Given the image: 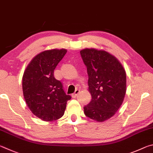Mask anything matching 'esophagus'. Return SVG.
Returning <instances> with one entry per match:
<instances>
[{"instance_id": "esophagus-1", "label": "esophagus", "mask_w": 153, "mask_h": 153, "mask_svg": "<svg viewBox=\"0 0 153 153\" xmlns=\"http://www.w3.org/2000/svg\"><path fill=\"white\" fill-rule=\"evenodd\" d=\"M79 92H80V90H79V89H76V90H75L74 93H73V94H72V97H76V96L78 95Z\"/></svg>"}]
</instances>
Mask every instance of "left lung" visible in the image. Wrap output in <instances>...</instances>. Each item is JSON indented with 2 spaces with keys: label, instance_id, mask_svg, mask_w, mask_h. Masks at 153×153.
<instances>
[{
  "label": "left lung",
  "instance_id": "1",
  "mask_svg": "<svg viewBox=\"0 0 153 153\" xmlns=\"http://www.w3.org/2000/svg\"><path fill=\"white\" fill-rule=\"evenodd\" d=\"M81 58L87 66L91 101L84 107L85 116L99 122L114 116L126 91L125 70L116 57L103 50L84 49Z\"/></svg>",
  "mask_w": 153,
  "mask_h": 153
}]
</instances>
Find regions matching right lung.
I'll return each mask as SVG.
<instances>
[{
	"label": "right lung",
	"instance_id": "right-lung-1",
	"mask_svg": "<svg viewBox=\"0 0 153 153\" xmlns=\"http://www.w3.org/2000/svg\"><path fill=\"white\" fill-rule=\"evenodd\" d=\"M66 50H50L42 52L33 58L23 76V96L28 108L35 116L44 121L52 122L63 116L67 101L61 81L53 72L63 58Z\"/></svg>",
	"mask_w": 153,
	"mask_h": 153
}]
</instances>
